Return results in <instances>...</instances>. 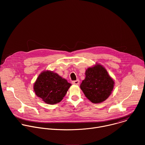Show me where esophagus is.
Wrapping results in <instances>:
<instances>
[{
  "instance_id": "1",
  "label": "esophagus",
  "mask_w": 145,
  "mask_h": 145,
  "mask_svg": "<svg viewBox=\"0 0 145 145\" xmlns=\"http://www.w3.org/2000/svg\"><path fill=\"white\" fill-rule=\"evenodd\" d=\"M72 84H74V85H78L80 84V80H76L75 81H73Z\"/></svg>"
}]
</instances>
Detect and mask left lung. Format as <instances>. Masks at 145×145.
I'll return each mask as SVG.
<instances>
[{
  "instance_id": "left-lung-1",
  "label": "left lung",
  "mask_w": 145,
  "mask_h": 145,
  "mask_svg": "<svg viewBox=\"0 0 145 145\" xmlns=\"http://www.w3.org/2000/svg\"><path fill=\"white\" fill-rule=\"evenodd\" d=\"M114 86V81L106 69L100 65H96L86 70V78L80 88L91 102L100 103L109 97Z\"/></svg>"
}]
</instances>
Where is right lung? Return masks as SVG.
Listing matches in <instances>:
<instances>
[{
    "label": "right lung",
    "instance_id": "obj_1",
    "mask_svg": "<svg viewBox=\"0 0 145 145\" xmlns=\"http://www.w3.org/2000/svg\"><path fill=\"white\" fill-rule=\"evenodd\" d=\"M71 84L51 71L41 73L34 85L36 95L47 104L55 105L65 96Z\"/></svg>",
    "mask_w": 145,
    "mask_h": 145
}]
</instances>
